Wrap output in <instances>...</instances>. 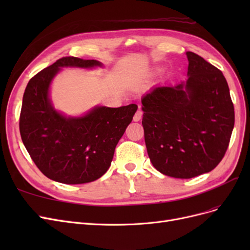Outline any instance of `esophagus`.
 I'll use <instances>...</instances> for the list:
<instances>
[{
	"mask_svg": "<svg viewBox=\"0 0 250 250\" xmlns=\"http://www.w3.org/2000/svg\"><path fill=\"white\" fill-rule=\"evenodd\" d=\"M142 115H143V112H142L141 108H139V109L137 110V112H135L134 117H133V121H134V122H139V121H140L141 118H142Z\"/></svg>",
	"mask_w": 250,
	"mask_h": 250,
	"instance_id": "esophagus-1",
	"label": "esophagus"
}]
</instances>
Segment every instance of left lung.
I'll return each mask as SVG.
<instances>
[{
    "label": "left lung",
    "mask_w": 250,
    "mask_h": 250,
    "mask_svg": "<svg viewBox=\"0 0 250 250\" xmlns=\"http://www.w3.org/2000/svg\"><path fill=\"white\" fill-rule=\"evenodd\" d=\"M188 80L156 86L142 98V124L153 167L167 176L192 178L215 169L234 125L229 84L220 70L187 52Z\"/></svg>",
    "instance_id": "left-lung-1"
}]
</instances>
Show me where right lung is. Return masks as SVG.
I'll return each instance as SVG.
<instances>
[{"instance_id": "add662e5", "label": "right lung", "mask_w": 250, "mask_h": 250, "mask_svg": "<svg viewBox=\"0 0 250 250\" xmlns=\"http://www.w3.org/2000/svg\"><path fill=\"white\" fill-rule=\"evenodd\" d=\"M102 66L94 59L62 57L30 79L20 116L21 141L43 175L66 185L100 178L138 106H96L82 117H65L50 100L51 82L62 67Z\"/></svg>"}]
</instances>
